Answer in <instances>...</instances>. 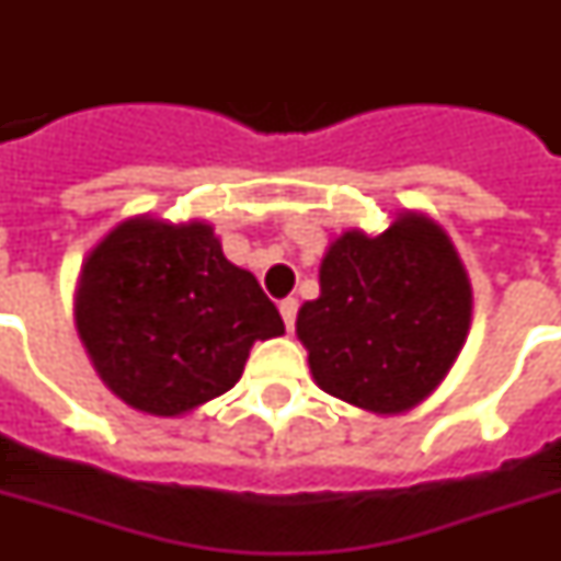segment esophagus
I'll return each mask as SVG.
<instances>
[{"mask_svg": "<svg viewBox=\"0 0 561 561\" xmlns=\"http://www.w3.org/2000/svg\"><path fill=\"white\" fill-rule=\"evenodd\" d=\"M297 308H299V302L294 297H288V299H282L279 302V314H282V320H285V329H294V323H297Z\"/></svg>", "mask_w": 561, "mask_h": 561, "instance_id": "34e87169", "label": "esophagus"}]
</instances>
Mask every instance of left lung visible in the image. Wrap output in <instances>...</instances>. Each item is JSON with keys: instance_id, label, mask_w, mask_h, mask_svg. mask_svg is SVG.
<instances>
[{"instance_id": "obj_1", "label": "left lung", "mask_w": 561, "mask_h": 561, "mask_svg": "<svg viewBox=\"0 0 561 561\" xmlns=\"http://www.w3.org/2000/svg\"><path fill=\"white\" fill-rule=\"evenodd\" d=\"M471 325V282L451 238L422 211L367 236L346 229L320 264L297 337L320 390L399 416L445 381Z\"/></svg>"}]
</instances>
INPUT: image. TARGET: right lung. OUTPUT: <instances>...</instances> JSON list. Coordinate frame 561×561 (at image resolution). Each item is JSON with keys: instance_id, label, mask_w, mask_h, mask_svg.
<instances>
[{"instance_id": "1", "label": "right lung", "mask_w": 561, "mask_h": 561, "mask_svg": "<svg viewBox=\"0 0 561 561\" xmlns=\"http://www.w3.org/2000/svg\"><path fill=\"white\" fill-rule=\"evenodd\" d=\"M75 325L99 378L134 410L183 416L236 387L279 311L206 220L136 215L83 259Z\"/></svg>"}]
</instances>
